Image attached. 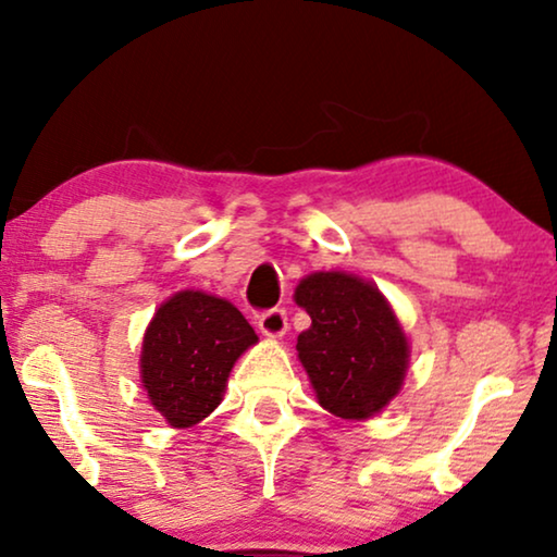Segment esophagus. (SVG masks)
<instances>
[{"mask_svg": "<svg viewBox=\"0 0 557 557\" xmlns=\"http://www.w3.org/2000/svg\"><path fill=\"white\" fill-rule=\"evenodd\" d=\"M258 330H261V334H265V337H271V339L284 337L286 330H288L286 311L284 309L263 311V314L258 317Z\"/></svg>", "mask_w": 557, "mask_h": 557, "instance_id": "obj_1", "label": "esophagus"}]
</instances>
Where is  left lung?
<instances>
[{
  "mask_svg": "<svg viewBox=\"0 0 557 557\" xmlns=\"http://www.w3.org/2000/svg\"><path fill=\"white\" fill-rule=\"evenodd\" d=\"M294 299L311 317L299 334V360L330 413L364 421L398 395L408 370V339L375 284L342 271L301 278Z\"/></svg>",
  "mask_w": 557,
  "mask_h": 557,
  "instance_id": "8db88e82",
  "label": "left lung"
}]
</instances>
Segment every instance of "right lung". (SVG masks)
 Masks as SVG:
<instances>
[{
	"instance_id": "add662e5",
	"label": "right lung",
	"mask_w": 557,
	"mask_h": 557,
	"mask_svg": "<svg viewBox=\"0 0 557 557\" xmlns=\"http://www.w3.org/2000/svg\"><path fill=\"white\" fill-rule=\"evenodd\" d=\"M258 337L231 301L180 292L157 309L141 345V383L174 429L200 423L220 406L233 364Z\"/></svg>"
}]
</instances>
